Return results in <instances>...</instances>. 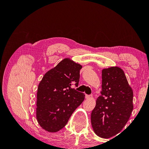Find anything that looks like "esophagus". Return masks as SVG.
<instances>
[{
    "label": "esophagus",
    "instance_id": "obj_1",
    "mask_svg": "<svg viewBox=\"0 0 149 149\" xmlns=\"http://www.w3.org/2000/svg\"><path fill=\"white\" fill-rule=\"evenodd\" d=\"M85 97H86V99L92 98V97H93V95H92V94H91V95H88V94H86V95H85Z\"/></svg>",
    "mask_w": 149,
    "mask_h": 149
}]
</instances>
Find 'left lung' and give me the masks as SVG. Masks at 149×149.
<instances>
[{
  "label": "left lung",
  "instance_id": "8db88e82",
  "mask_svg": "<svg viewBox=\"0 0 149 149\" xmlns=\"http://www.w3.org/2000/svg\"><path fill=\"white\" fill-rule=\"evenodd\" d=\"M101 96L91 115L94 133L104 139L119 134L133 110V91L124 71L118 66L102 70Z\"/></svg>",
  "mask_w": 149,
  "mask_h": 149
}]
</instances>
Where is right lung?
<instances>
[{
  "instance_id": "1",
  "label": "right lung",
  "mask_w": 149,
  "mask_h": 149,
  "mask_svg": "<svg viewBox=\"0 0 149 149\" xmlns=\"http://www.w3.org/2000/svg\"><path fill=\"white\" fill-rule=\"evenodd\" d=\"M82 66L65 58L45 74L38 84L36 116L39 125L49 132L63 128L75 109L84 100V94L76 91Z\"/></svg>"
}]
</instances>
